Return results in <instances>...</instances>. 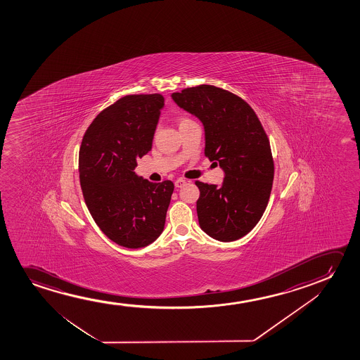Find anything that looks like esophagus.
Listing matches in <instances>:
<instances>
[{
	"label": "esophagus",
	"instance_id": "obj_1",
	"mask_svg": "<svg viewBox=\"0 0 360 360\" xmlns=\"http://www.w3.org/2000/svg\"><path fill=\"white\" fill-rule=\"evenodd\" d=\"M186 184H187V181H186V179H183V178H178L177 181L174 182L176 188H182L183 186H186Z\"/></svg>",
	"mask_w": 360,
	"mask_h": 360
}]
</instances>
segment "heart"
<instances>
[{
    "mask_svg": "<svg viewBox=\"0 0 360 360\" xmlns=\"http://www.w3.org/2000/svg\"><path fill=\"white\" fill-rule=\"evenodd\" d=\"M187 122H191V119L182 118L179 120V125H181V124L187 123Z\"/></svg>",
    "mask_w": 360,
    "mask_h": 360,
    "instance_id": "obj_1",
    "label": "heart"
}]
</instances>
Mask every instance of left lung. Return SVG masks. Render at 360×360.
<instances>
[{
	"label": "left lung",
	"instance_id": "1",
	"mask_svg": "<svg viewBox=\"0 0 360 360\" xmlns=\"http://www.w3.org/2000/svg\"><path fill=\"white\" fill-rule=\"evenodd\" d=\"M172 98L202 122L204 153L225 172L220 187L195 182L200 229L217 241H236L256 226L271 197L274 162L266 131L251 105L226 89L200 84Z\"/></svg>",
	"mask_w": 360,
	"mask_h": 360
}]
</instances>
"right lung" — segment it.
I'll use <instances>...</instances> for the list:
<instances>
[{"label":"right lung","instance_id":"right-lung-1","mask_svg":"<svg viewBox=\"0 0 360 360\" xmlns=\"http://www.w3.org/2000/svg\"><path fill=\"white\" fill-rule=\"evenodd\" d=\"M165 98L130 94L103 109L84 133L79 171L84 202L104 235L141 248L163 231L174 184L148 182L134 172L153 148Z\"/></svg>","mask_w":360,"mask_h":360}]
</instances>
